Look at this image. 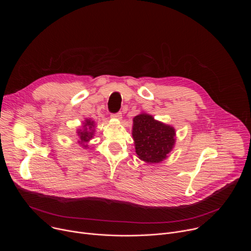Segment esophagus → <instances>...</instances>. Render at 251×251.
<instances>
[{
  "mask_svg": "<svg viewBox=\"0 0 251 251\" xmlns=\"http://www.w3.org/2000/svg\"><path fill=\"white\" fill-rule=\"evenodd\" d=\"M111 118H112V119L121 120V119H122V114H121L120 112H118V113H115V114H112V115H111Z\"/></svg>",
  "mask_w": 251,
  "mask_h": 251,
  "instance_id": "1",
  "label": "esophagus"
}]
</instances>
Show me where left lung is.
<instances>
[{"label":"left lung","instance_id":"1","mask_svg":"<svg viewBox=\"0 0 251 251\" xmlns=\"http://www.w3.org/2000/svg\"><path fill=\"white\" fill-rule=\"evenodd\" d=\"M132 137L138 158L155 164L164 161L174 149L176 129L142 112L133 118Z\"/></svg>","mask_w":251,"mask_h":251}]
</instances>
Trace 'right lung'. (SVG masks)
I'll list each match as a JSON object with an SVG mask.
<instances>
[{
  "label": "right lung",
  "mask_w": 251,
  "mask_h": 251,
  "mask_svg": "<svg viewBox=\"0 0 251 251\" xmlns=\"http://www.w3.org/2000/svg\"><path fill=\"white\" fill-rule=\"evenodd\" d=\"M95 134V121L92 118H85L82 121L81 126L76 130L77 143L83 149H88V142L93 138Z\"/></svg>",
  "instance_id": "1"
}]
</instances>
